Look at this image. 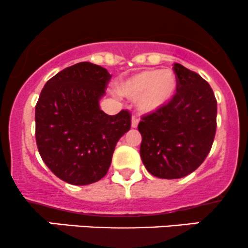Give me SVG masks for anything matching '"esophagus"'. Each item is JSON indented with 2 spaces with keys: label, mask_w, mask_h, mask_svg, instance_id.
<instances>
[{
  "label": "esophagus",
  "mask_w": 248,
  "mask_h": 248,
  "mask_svg": "<svg viewBox=\"0 0 248 248\" xmlns=\"http://www.w3.org/2000/svg\"><path fill=\"white\" fill-rule=\"evenodd\" d=\"M138 124H139V119H138V116L133 115V118H132V127H133V128H137Z\"/></svg>",
  "instance_id": "34e87169"
}]
</instances>
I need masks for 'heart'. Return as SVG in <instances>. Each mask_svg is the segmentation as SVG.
<instances>
[{
  "label": "heart",
  "mask_w": 248,
  "mask_h": 248,
  "mask_svg": "<svg viewBox=\"0 0 248 248\" xmlns=\"http://www.w3.org/2000/svg\"><path fill=\"white\" fill-rule=\"evenodd\" d=\"M176 87L178 80L170 70L145 69L120 82L118 89L129 99H139L140 110L151 113L173 99Z\"/></svg>",
  "instance_id": "1"
}]
</instances>
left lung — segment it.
Returning a JSON list of instances; mask_svg holds the SVG:
<instances>
[{
	"label": "left lung",
	"instance_id": "left-lung-1",
	"mask_svg": "<svg viewBox=\"0 0 248 248\" xmlns=\"http://www.w3.org/2000/svg\"><path fill=\"white\" fill-rule=\"evenodd\" d=\"M176 93L160 109L141 116L140 155L152 175L180 179L205 161L217 130V99L198 73L174 63Z\"/></svg>",
	"mask_w": 248,
	"mask_h": 248
}]
</instances>
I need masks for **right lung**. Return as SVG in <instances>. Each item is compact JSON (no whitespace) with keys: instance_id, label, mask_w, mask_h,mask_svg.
Returning <instances> with one entry per match:
<instances>
[{"instance_id":"right-lung-1","label":"right lung","mask_w":248,"mask_h":248,"mask_svg":"<svg viewBox=\"0 0 248 248\" xmlns=\"http://www.w3.org/2000/svg\"><path fill=\"white\" fill-rule=\"evenodd\" d=\"M111 75L80 62L47 81L35 106V138L49 170L68 184L99 181L109 170L116 142L130 129L132 114L108 115L100 109Z\"/></svg>"}]
</instances>
